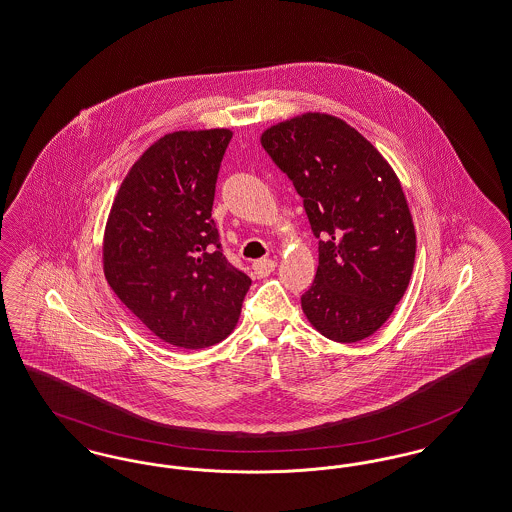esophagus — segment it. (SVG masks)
I'll return each instance as SVG.
<instances>
[{"instance_id": "1", "label": "esophagus", "mask_w": 512, "mask_h": 512, "mask_svg": "<svg viewBox=\"0 0 512 512\" xmlns=\"http://www.w3.org/2000/svg\"><path fill=\"white\" fill-rule=\"evenodd\" d=\"M253 270H255V274L259 278H265L270 272L276 270V261H272V259H259V261L253 263Z\"/></svg>"}]
</instances>
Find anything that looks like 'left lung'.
<instances>
[{
	"instance_id": "1",
	"label": "left lung",
	"mask_w": 512,
	"mask_h": 512,
	"mask_svg": "<svg viewBox=\"0 0 512 512\" xmlns=\"http://www.w3.org/2000/svg\"><path fill=\"white\" fill-rule=\"evenodd\" d=\"M303 198L318 270L301 297L310 324L337 343L381 328L408 289L415 228L394 171L354 127L303 114L261 137Z\"/></svg>"
}]
</instances>
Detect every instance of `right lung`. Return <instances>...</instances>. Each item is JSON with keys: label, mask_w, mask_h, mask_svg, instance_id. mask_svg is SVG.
<instances>
[{"label": "right lung", "mask_w": 512, "mask_h": 512, "mask_svg": "<svg viewBox=\"0 0 512 512\" xmlns=\"http://www.w3.org/2000/svg\"><path fill=\"white\" fill-rule=\"evenodd\" d=\"M232 131H177L123 179L104 234V274L162 341L205 348L238 322L251 278L226 259L211 217Z\"/></svg>", "instance_id": "right-lung-1"}]
</instances>
